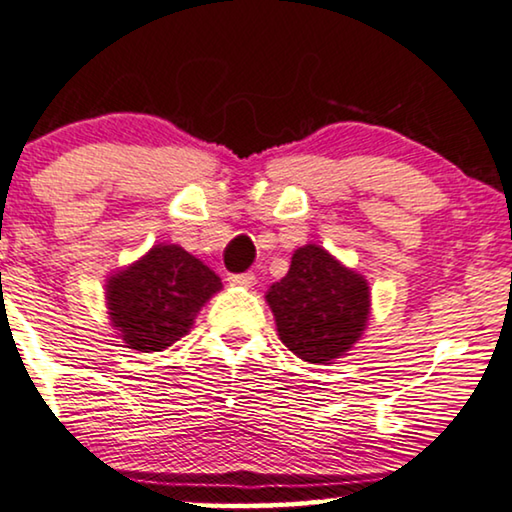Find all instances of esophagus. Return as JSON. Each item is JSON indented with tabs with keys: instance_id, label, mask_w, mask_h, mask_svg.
Masks as SVG:
<instances>
[{
	"instance_id": "esophagus-1",
	"label": "esophagus",
	"mask_w": 512,
	"mask_h": 512,
	"mask_svg": "<svg viewBox=\"0 0 512 512\" xmlns=\"http://www.w3.org/2000/svg\"><path fill=\"white\" fill-rule=\"evenodd\" d=\"M229 283L232 285H243L250 287L255 283V273L253 271H243V273H229Z\"/></svg>"
}]
</instances>
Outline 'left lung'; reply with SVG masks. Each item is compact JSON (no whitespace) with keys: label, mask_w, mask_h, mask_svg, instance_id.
Returning a JSON list of instances; mask_svg holds the SVG:
<instances>
[{"label":"left lung","mask_w":512,"mask_h":512,"mask_svg":"<svg viewBox=\"0 0 512 512\" xmlns=\"http://www.w3.org/2000/svg\"><path fill=\"white\" fill-rule=\"evenodd\" d=\"M278 336L294 355L325 364L352 348L369 318V285L318 246L299 248L266 294Z\"/></svg>","instance_id":"obj_1"}]
</instances>
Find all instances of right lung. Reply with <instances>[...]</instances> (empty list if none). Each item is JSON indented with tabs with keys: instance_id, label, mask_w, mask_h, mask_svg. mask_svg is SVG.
<instances>
[{
	"instance_id": "obj_1",
	"label": "right lung",
	"mask_w": 512,
	"mask_h": 512,
	"mask_svg": "<svg viewBox=\"0 0 512 512\" xmlns=\"http://www.w3.org/2000/svg\"><path fill=\"white\" fill-rule=\"evenodd\" d=\"M222 287L220 278L178 246H155L109 280L113 327L127 348L164 350L187 334L194 315Z\"/></svg>"
}]
</instances>
